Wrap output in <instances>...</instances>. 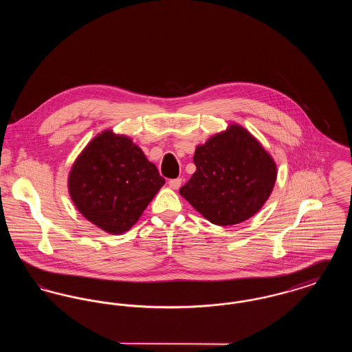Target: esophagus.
I'll return each mask as SVG.
<instances>
[{
    "instance_id": "esophagus-1",
    "label": "esophagus",
    "mask_w": 352,
    "mask_h": 352,
    "mask_svg": "<svg viewBox=\"0 0 352 352\" xmlns=\"http://www.w3.org/2000/svg\"><path fill=\"white\" fill-rule=\"evenodd\" d=\"M181 184H182V179H181V178H174V179H170V181H168V186H170L171 188H174V190L179 188Z\"/></svg>"
}]
</instances>
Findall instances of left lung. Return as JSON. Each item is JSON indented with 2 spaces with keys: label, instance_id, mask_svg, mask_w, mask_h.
<instances>
[{
  "label": "left lung",
  "instance_id": "1",
  "mask_svg": "<svg viewBox=\"0 0 352 352\" xmlns=\"http://www.w3.org/2000/svg\"><path fill=\"white\" fill-rule=\"evenodd\" d=\"M197 171L179 194L217 226L253 217L267 201L277 177L276 164L248 131L231 125L194 154Z\"/></svg>",
  "mask_w": 352,
  "mask_h": 352
}]
</instances>
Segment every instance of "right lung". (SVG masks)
<instances>
[{
    "mask_svg": "<svg viewBox=\"0 0 352 352\" xmlns=\"http://www.w3.org/2000/svg\"><path fill=\"white\" fill-rule=\"evenodd\" d=\"M164 184L132 140L111 131L85 146L68 177L71 199L84 218L113 234L132 228Z\"/></svg>",
    "mask_w": 352,
    "mask_h": 352,
    "instance_id": "right-lung-1",
    "label": "right lung"
}]
</instances>
